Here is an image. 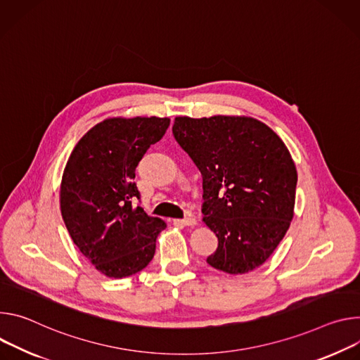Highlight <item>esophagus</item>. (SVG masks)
<instances>
[{"instance_id": "esophagus-1", "label": "esophagus", "mask_w": 360, "mask_h": 360, "mask_svg": "<svg viewBox=\"0 0 360 360\" xmlns=\"http://www.w3.org/2000/svg\"><path fill=\"white\" fill-rule=\"evenodd\" d=\"M174 223L179 226H195L197 220H195V217H187V219H181V220H174Z\"/></svg>"}]
</instances>
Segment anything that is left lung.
Wrapping results in <instances>:
<instances>
[{
  "label": "left lung",
  "mask_w": 360,
  "mask_h": 360,
  "mask_svg": "<svg viewBox=\"0 0 360 360\" xmlns=\"http://www.w3.org/2000/svg\"><path fill=\"white\" fill-rule=\"evenodd\" d=\"M173 134L203 176V221L219 238L207 263L229 274L257 269L295 214L297 172L286 144L246 115L176 117Z\"/></svg>",
  "instance_id": "8db88e82"
}]
</instances>
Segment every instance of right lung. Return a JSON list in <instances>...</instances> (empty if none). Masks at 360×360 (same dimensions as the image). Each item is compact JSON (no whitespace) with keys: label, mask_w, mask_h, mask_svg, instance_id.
<instances>
[{"label":"right lung","mask_w":360,"mask_h":360,"mask_svg":"<svg viewBox=\"0 0 360 360\" xmlns=\"http://www.w3.org/2000/svg\"><path fill=\"white\" fill-rule=\"evenodd\" d=\"M169 126L167 117L105 118L68 157L60 186L61 216L74 245L107 277L143 270L167 227L133 202L140 198L136 167Z\"/></svg>","instance_id":"obj_1"}]
</instances>
